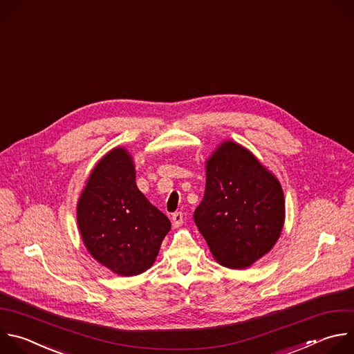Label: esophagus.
Listing matches in <instances>:
<instances>
[{
	"instance_id": "obj_1",
	"label": "esophagus",
	"mask_w": 354,
	"mask_h": 354,
	"mask_svg": "<svg viewBox=\"0 0 354 354\" xmlns=\"http://www.w3.org/2000/svg\"><path fill=\"white\" fill-rule=\"evenodd\" d=\"M182 223H183V214L182 212L172 214V225H174V227H179Z\"/></svg>"
}]
</instances>
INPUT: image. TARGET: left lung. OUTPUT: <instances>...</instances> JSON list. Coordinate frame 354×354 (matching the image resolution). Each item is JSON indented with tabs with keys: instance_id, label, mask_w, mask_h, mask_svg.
Here are the masks:
<instances>
[{
	"instance_id": "8db88e82",
	"label": "left lung",
	"mask_w": 354,
	"mask_h": 354,
	"mask_svg": "<svg viewBox=\"0 0 354 354\" xmlns=\"http://www.w3.org/2000/svg\"><path fill=\"white\" fill-rule=\"evenodd\" d=\"M205 175L194 222L221 266L248 268L274 248L283 227L281 183L234 142H223L214 151Z\"/></svg>"
}]
</instances>
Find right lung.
Returning <instances> with one entry per match:
<instances>
[{
  "instance_id": "right-lung-1",
  "label": "right lung",
  "mask_w": 354,
  "mask_h": 354,
  "mask_svg": "<svg viewBox=\"0 0 354 354\" xmlns=\"http://www.w3.org/2000/svg\"><path fill=\"white\" fill-rule=\"evenodd\" d=\"M83 243L100 264L122 277L149 270L171 222L138 189L133 158L116 147L91 171L77 201Z\"/></svg>"
}]
</instances>
